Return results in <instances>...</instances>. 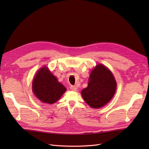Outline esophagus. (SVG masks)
Masks as SVG:
<instances>
[{"instance_id": "34e87169", "label": "esophagus", "mask_w": 149, "mask_h": 149, "mask_svg": "<svg viewBox=\"0 0 149 149\" xmlns=\"http://www.w3.org/2000/svg\"><path fill=\"white\" fill-rule=\"evenodd\" d=\"M77 89H78L77 87L75 86H70V89L72 90V91H76V90H77Z\"/></svg>"}]
</instances>
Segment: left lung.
Instances as JSON below:
<instances>
[{
    "label": "left lung",
    "mask_w": 149,
    "mask_h": 149,
    "mask_svg": "<svg viewBox=\"0 0 149 149\" xmlns=\"http://www.w3.org/2000/svg\"><path fill=\"white\" fill-rule=\"evenodd\" d=\"M117 88L112 72L102 64L97 65L89 75L87 88L81 95L84 101L92 108L105 106L113 97Z\"/></svg>",
    "instance_id": "left-lung-1"
}]
</instances>
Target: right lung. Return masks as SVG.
Returning <instances> with one entry per match:
<instances>
[{"label":"right lung","instance_id":"add662e5","mask_svg":"<svg viewBox=\"0 0 149 149\" xmlns=\"http://www.w3.org/2000/svg\"><path fill=\"white\" fill-rule=\"evenodd\" d=\"M32 91L40 101L51 104L58 101L66 91V88L58 81L48 67L43 66L35 75Z\"/></svg>","mask_w":149,"mask_h":149}]
</instances>
